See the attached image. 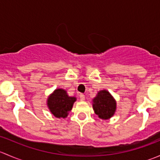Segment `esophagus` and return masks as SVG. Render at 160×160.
I'll list each match as a JSON object with an SVG mask.
<instances>
[{"label":"esophagus","mask_w":160,"mask_h":160,"mask_svg":"<svg viewBox=\"0 0 160 160\" xmlns=\"http://www.w3.org/2000/svg\"><path fill=\"white\" fill-rule=\"evenodd\" d=\"M80 99L81 101H85V96L83 94H80Z\"/></svg>","instance_id":"1"}]
</instances>
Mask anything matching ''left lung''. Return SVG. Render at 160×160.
Instances as JSON below:
<instances>
[{
    "label": "left lung",
    "mask_w": 160,
    "mask_h": 160,
    "mask_svg": "<svg viewBox=\"0 0 160 160\" xmlns=\"http://www.w3.org/2000/svg\"><path fill=\"white\" fill-rule=\"evenodd\" d=\"M93 108L100 118L109 119L116 111V101L108 90H101L93 99Z\"/></svg>",
    "instance_id": "left-lung-1"
}]
</instances>
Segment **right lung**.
Instances as JSON below:
<instances>
[{"label": "right lung", "mask_w": 160, "mask_h": 160, "mask_svg": "<svg viewBox=\"0 0 160 160\" xmlns=\"http://www.w3.org/2000/svg\"><path fill=\"white\" fill-rule=\"evenodd\" d=\"M76 100L77 98L75 97L69 96L65 90L58 88L48 98L47 105L55 117L65 118L72 110Z\"/></svg>", "instance_id": "1"}]
</instances>
